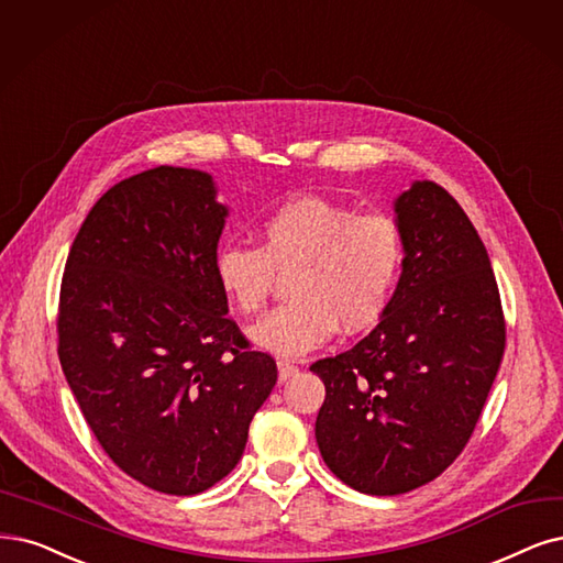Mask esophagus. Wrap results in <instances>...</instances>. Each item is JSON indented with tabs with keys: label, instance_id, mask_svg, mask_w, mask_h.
I'll return each mask as SVG.
<instances>
[{
	"label": "esophagus",
	"instance_id": "1",
	"mask_svg": "<svg viewBox=\"0 0 563 563\" xmlns=\"http://www.w3.org/2000/svg\"><path fill=\"white\" fill-rule=\"evenodd\" d=\"M297 373V364L289 362V360H278V380L287 383Z\"/></svg>",
	"mask_w": 563,
	"mask_h": 563
}]
</instances>
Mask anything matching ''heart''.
<instances>
[{
	"label": "heart",
	"instance_id": "obj_1",
	"mask_svg": "<svg viewBox=\"0 0 563 563\" xmlns=\"http://www.w3.org/2000/svg\"><path fill=\"white\" fill-rule=\"evenodd\" d=\"M260 247L222 243L213 274L241 313L264 306L274 266L297 264L289 278L292 299L247 329L257 347L299 357L336 331L378 322L397 289L404 266V232L387 213L355 216L320 197H299L271 211L260 229Z\"/></svg>",
	"mask_w": 563,
	"mask_h": 563
}]
</instances>
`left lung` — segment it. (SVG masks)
I'll use <instances>...</instances> for the list:
<instances>
[{
  "label": "left lung",
  "instance_id": "obj_1",
  "mask_svg": "<svg viewBox=\"0 0 563 563\" xmlns=\"http://www.w3.org/2000/svg\"><path fill=\"white\" fill-rule=\"evenodd\" d=\"M404 266L380 322L310 366L316 439L352 489L394 496L439 477L468 443L504 357L501 297L464 208L431 180L394 199Z\"/></svg>",
  "mask_w": 563,
  "mask_h": 563
}]
</instances>
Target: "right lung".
<instances>
[{
    "label": "right lung",
    "mask_w": 563,
    "mask_h": 563,
    "mask_svg": "<svg viewBox=\"0 0 563 563\" xmlns=\"http://www.w3.org/2000/svg\"><path fill=\"white\" fill-rule=\"evenodd\" d=\"M229 216L211 174L155 166L115 183L80 224L59 289V364L113 464L192 496L232 471L278 380L213 274Z\"/></svg>",
    "instance_id": "obj_1"
}]
</instances>
